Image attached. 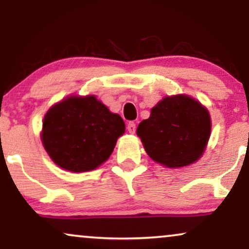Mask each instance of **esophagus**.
Instances as JSON below:
<instances>
[{
    "instance_id": "esophagus-1",
    "label": "esophagus",
    "mask_w": 249,
    "mask_h": 249,
    "mask_svg": "<svg viewBox=\"0 0 249 249\" xmlns=\"http://www.w3.org/2000/svg\"><path fill=\"white\" fill-rule=\"evenodd\" d=\"M127 131L130 133H134L136 132V124H134L133 122H130L127 124Z\"/></svg>"
}]
</instances>
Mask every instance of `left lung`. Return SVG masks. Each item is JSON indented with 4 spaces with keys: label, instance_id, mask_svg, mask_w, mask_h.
<instances>
[{
    "label": "left lung",
    "instance_id": "8db88e82",
    "mask_svg": "<svg viewBox=\"0 0 249 249\" xmlns=\"http://www.w3.org/2000/svg\"><path fill=\"white\" fill-rule=\"evenodd\" d=\"M208 111L188 96L166 97L137 127L145 151L166 167H182L204 153L210 139Z\"/></svg>",
    "mask_w": 249,
    "mask_h": 249
}]
</instances>
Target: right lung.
<instances>
[{"label": "right lung", "instance_id": "right-lung-1", "mask_svg": "<svg viewBox=\"0 0 249 249\" xmlns=\"http://www.w3.org/2000/svg\"><path fill=\"white\" fill-rule=\"evenodd\" d=\"M124 131L122 117L95 96L70 97L47 112L42 142L59 167L85 172L107 160Z\"/></svg>", "mask_w": 249, "mask_h": 249}]
</instances>
